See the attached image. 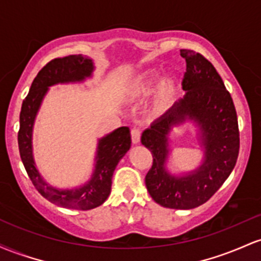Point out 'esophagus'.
<instances>
[{"label":"esophagus","mask_w":261,"mask_h":261,"mask_svg":"<svg viewBox=\"0 0 261 261\" xmlns=\"http://www.w3.org/2000/svg\"><path fill=\"white\" fill-rule=\"evenodd\" d=\"M141 140V128L140 127H134L131 130V141L134 143H139Z\"/></svg>","instance_id":"34e87169"}]
</instances>
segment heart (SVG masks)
Instances as JSON below:
<instances>
[{
  "label": "heart",
  "instance_id": "obj_1",
  "mask_svg": "<svg viewBox=\"0 0 261 261\" xmlns=\"http://www.w3.org/2000/svg\"><path fill=\"white\" fill-rule=\"evenodd\" d=\"M161 72L158 70H147L145 72L140 73L139 76L131 82L130 92L134 97H146L151 93L158 79H160ZM176 91H178V85L174 77H164L158 85L154 93V104L155 107L161 109H166L172 106V103L175 99Z\"/></svg>",
  "mask_w": 261,
  "mask_h": 261
}]
</instances>
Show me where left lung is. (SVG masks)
<instances>
[{
  "label": "left lung",
  "instance_id": "1",
  "mask_svg": "<svg viewBox=\"0 0 261 261\" xmlns=\"http://www.w3.org/2000/svg\"><path fill=\"white\" fill-rule=\"evenodd\" d=\"M187 61L182 89L187 94L145 130L141 142L153 157L145 181L149 195L163 207L190 210L205 203L222 187L239 153L238 119L232 97L214 65L201 54L181 49ZM190 118L200 127L205 158L201 166L184 177L165 169L170 131Z\"/></svg>",
  "mask_w": 261,
  "mask_h": 261
}]
</instances>
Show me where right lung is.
Masks as SVG:
<instances>
[{
  "label": "right lung",
  "instance_id": "right-lung-1",
  "mask_svg": "<svg viewBox=\"0 0 261 261\" xmlns=\"http://www.w3.org/2000/svg\"><path fill=\"white\" fill-rule=\"evenodd\" d=\"M93 61L82 55H68L54 59L39 71L28 95L23 100L19 115L18 147L24 168L35 189L55 205L66 208L91 210L98 207L109 196L113 173L119 161L130 149V128L121 126L98 142L95 167L87 184L76 189H56L43 180L35 167L32 149V131L35 116L50 86L58 83L82 82L93 72Z\"/></svg>",
  "mask_w": 261,
  "mask_h": 261
}]
</instances>
